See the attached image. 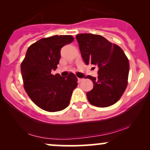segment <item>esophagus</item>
<instances>
[{
	"mask_svg": "<svg viewBox=\"0 0 150 150\" xmlns=\"http://www.w3.org/2000/svg\"><path fill=\"white\" fill-rule=\"evenodd\" d=\"M82 80H83V78H77V81H78V82H82Z\"/></svg>",
	"mask_w": 150,
	"mask_h": 150,
	"instance_id": "34e87169",
	"label": "esophagus"
}]
</instances>
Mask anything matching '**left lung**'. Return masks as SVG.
<instances>
[{"mask_svg": "<svg viewBox=\"0 0 150 150\" xmlns=\"http://www.w3.org/2000/svg\"><path fill=\"white\" fill-rule=\"evenodd\" d=\"M82 58L86 65H97L98 77L87 75L94 87L87 92L91 104L107 107L123 95L128 84L129 62L121 48L102 36L92 34L76 35Z\"/></svg>", "mask_w": 150, "mask_h": 150, "instance_id": "8db88e82", "label": "left lung"}]
</instances>
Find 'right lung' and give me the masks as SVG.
Here are the masks:
<instances>
[{
  "label": "right lung",
  "mask_w": 150,
  "mask_h": 150,
  "mask_svg": "<svg viewBox=\"0 0 150 150\" xmlns=\"http://www.w3.org/2000/svg\"><path fill=\"white\" fill-rule=\"evenodd\" d=\"M73 40L71 35L43 38L28 48L21 64L26 92L34 104L46 111L56 112L66 108L77 86L75 74L61 77L51 73L59 63L61 48Z\"/></svg>",
  "instance_id": "add662e5"
}]
</instances>
